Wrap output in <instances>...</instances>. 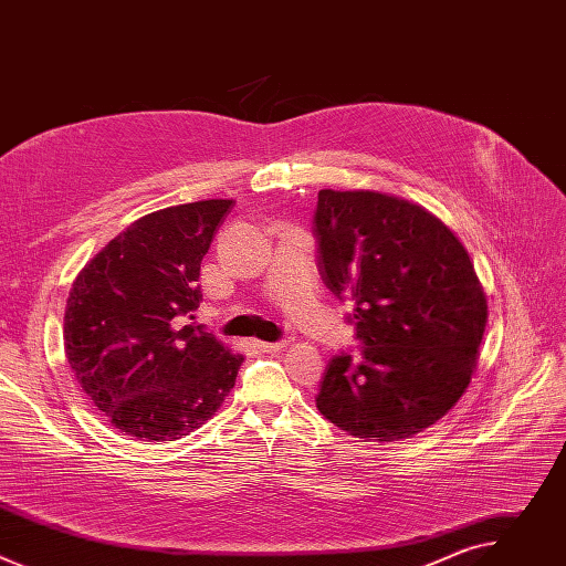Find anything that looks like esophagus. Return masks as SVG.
Listing matches in <instances>:
<instances>
[{
    "instance_id": "esophagus-1",
    "label": "esophagus",
    "mask_w": 566,
    "mask_h": 566,
    "mask_svg": "<svg viewBox=\"0 0 566 566\" xmlns=\"http://www.w3.org/2000/svg\"><path fill=\"white\" fill-rule=\"evenodd\" d=\"M253 345L260 349V352H266V354H277L282 349L289 347L286 340H277V343H264V340H253Z\"/></svg>"
}]
</instances>
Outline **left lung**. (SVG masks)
I'll return each mask as SVG.
<instances>
[{
  "label": "left lung",
  "instance_id": "left-lung-1",
  "mask_svg": "<svg viewBox=\"0 0 566 566\" xmlns=\"http://www.w3.org/2000/svg\"><path fill=\"white\" fill-rule=\"evenodd\" d=\"M317 266L354 300L360 360L334 356L317 410L363 441L410 439L452 410L476 369L489 319L474 266L423 206L376 190H319Z\"/></svg>",
  "mask_w": 566,
  "mask_h": 566
}]
</instances>
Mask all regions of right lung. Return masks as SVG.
I'll return each instance as SVG.
<instances>
[{
  "label": "right lung",
  "mask_w": 566,
  "mask_h": 566,
  "mask_svg": "<svg viewBox=\"0 0 566 566\" xmlns=\"http://www.w3.org/2000/svg\"><path fill=\"white\" fill-rule=\"evenodd\" d=\"M232 199L149 212L77 273L64 308L66 363L107 421L140 441L201 428L244 356L195 319L199 271Z\"/></svg>",
  "instance_id": "1"
}]
</instances>
